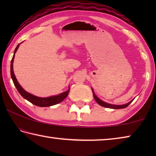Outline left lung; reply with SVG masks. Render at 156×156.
Wrapping results in <instances>:
<instances>
[{
	"mask_svg": "<svg viewBox=\"0 0 156 156\" xmlns=\"http://www.w3.org/2000/svg\"><path fill=\"white\" fill-rule=\"evenodd\" d=\"M92 92H93V96L94 98L96 101L97 102V103L101 105V106L104 107H106V108H110V109H124V108H126V107H128L129 104L131 103V102L133 101V100H131L129 102H128L127 104H125V105H111L109 103H107V102H105L103 101H102L101 100H100L98 98L96 95H95L94 92L93 91V89H92Z\"/></svg>",
	"mask_w": 156,
	"mask_h": 156,
	"instance_id": "obj_1",
	"label": "left lung"
}]
</instances>
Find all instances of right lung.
<instances>
[{
  "label": "right lung",
  "instance_id": "1",
  "mask_svg": "<svg viewBox=\"0 0 156 156\" xmlns=\"http://www.w3.org/2000/svg\"><path fill=\"white\" fill-rule=\"evenodd\" d=\"M19 45L20 44H18L17 47H16V49L14 50V56H13V58L11 61V67H10V69H11V76H12V80L14 82V85L16 87L18 91L19 92V94L23 98H24L25 99L27 100L29 102H30L31 103H32L38 107H50V106H52V105H56L58 103L61 102L62 100L67 96L69 92V89L67 91L63 92V93L58 95V96H51L48 98H39V97L34 96V95L28 93L27 91H25L24 89L21 87V86L20 85L19 83H18L16 78L15 77L14 71H13V62H14L15 53L16 52L17 49H18V47H19Z\"/></svg>",
  "mask_w": 156,
  "mask_h": 156
}]
</instances>
